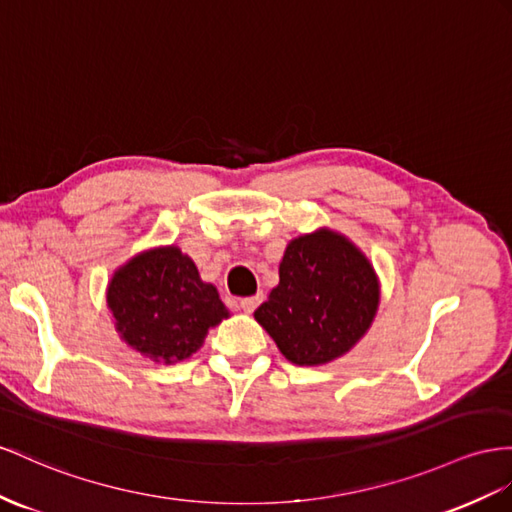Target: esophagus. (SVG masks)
<instances>
[{"label":"esophagus","mask_w":512,"mask_h":512,"mask_svg":"<svg viewBox=\"0 0 512 512\" xmlns=\"http://www.w3.org/2000/svg\"><path fill=\"white\" fill-rule=\"evenodd\" d=\"M261 300H264V294H255V296H246V298H240V309L242 311H246V313H253L257 307H259V303Z\"/></svg>","instance_id":"esophagus-1"}]
</instances>
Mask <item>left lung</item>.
I'll return each mask as SVG.
<instances>
[{"label":"left lung","instance_id":"left-lung-1","mask_svg":"<svg viewBox=\"0 0 512 512\" xmlns=\"http://www.w3.org/2000/svg\"><path fill=\"white\" fill-rule=\"evenodd\" d=\"M374 268L344 235L320 229L285 248L279 285L255 320L296 365L329 363L355 346L376 316Z\"/></svg>","mask_w":512,"mask_h":512}]
</instances>
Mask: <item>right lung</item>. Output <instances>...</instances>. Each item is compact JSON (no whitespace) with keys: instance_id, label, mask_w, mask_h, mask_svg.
Wrapping results in <instances>:
<instances>
[{"instance_id":"right-lung-1","label":"right lung","mask_w":512,"mask_h":512,"mask_svg":"<svg viewBox=\"0 0 512 512\" xmlns=\"http://www.w3.org/2000/svg\"><path fill=\"white\" fill-rule=\"evenodd\" d=\"M116 331L157 363L188 359L229 311L212 283L177 246L155 248L125 264L108 287Z\"/></svg>"}]
</instances>
